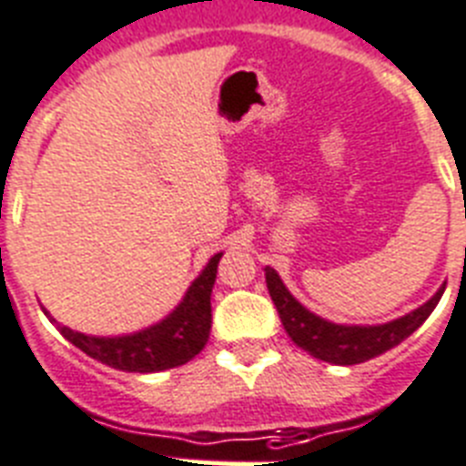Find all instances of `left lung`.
I'll return each mask as SVG.
<instances>
[{"instance_id":"left-lung-1","label":"left lung","mask_w":466,"mask_h":466,"mask_svg":"<svg viewBox=\"0 0 466 466\" xmlns=\"http://www.w3.org/2000/svg\"><path fill=\"white\" fill-rule=\"evenodd\" d=\"M267 274V288L268 295L274 299L279 317L283 321V329L298 348L309 352L317 360H324L330 364H362L371 357L383 355L386 350L395 348L405 340L407 336H412L419 326L424 324L429 314L436 309L438 299L443 295L445 286L433 295L429 302L417 307L414 311L405 314V317L388 321V324L379 326H343L326 321V319L311 314L309 309L299 305L298 299L290 295L280 276L274 268H264Z\"/></svg>"}]
</instances>
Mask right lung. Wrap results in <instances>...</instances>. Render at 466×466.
Segmentation results:
<instances>
[{"label": "right lung", "mask_w": 466, "mask_h": 466, "mask_svg": "<svg viewBox=\"0 0 466 466\" xmlns=\"http://www.w3.org/2000/svg\"><path fill=\"white\" fill-rule=\"evenodd\" d=\"M221 252L209 259L205 271L192 280L186 298L167 319L145 330L118 338H95L71 330L68 326H56L61 336L71 340L87 357L136 374H152L164 369L180 367L199 355L209 340L211 330V288L217 280V267ZM49 317L47 309H42ZM52 319V317H49ZM56 324V319H52Z\"/></svg>", "instance_id": "right-lung-1"}]
</instances>
